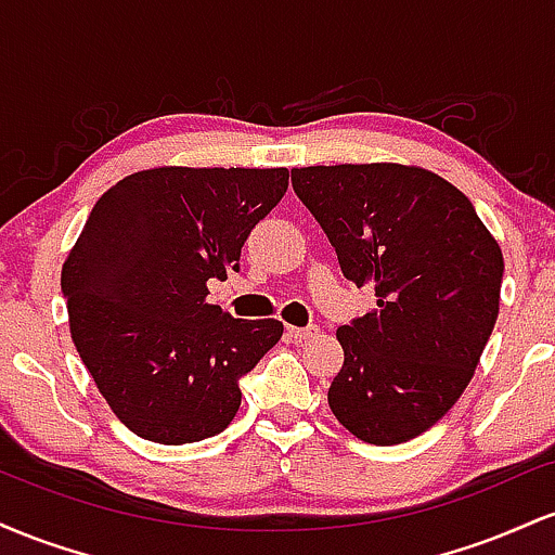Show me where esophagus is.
I'll return each mask as SVG.
<instances>
[{
	"label": "esophagus",
	"mask_w": 555,
	"mask_h": 555,
	"mask_svg": "<svg viewBox=\"0 0 555 555\" xmlns=\"http://www.w3.org/2000/svg\"><path fill=\"white\" fill-rule=\"evenodd\" d=\"M286 334L292 336L295 341H305V339H313V336H318V326H286Z\"/></svg>",
	"instance_id": "obj_1"
}]
</instances>
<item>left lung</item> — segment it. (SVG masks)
<instances>
[{
  "label": "left lung",
  "mask_w": 555,
  "mask_h": 555,
  "mask_svg": "<svg viewBox=\"0 0 555 555\" xmlns=\"http://www.w3.org/2000/svg\"><path fill=\"white\" fill-rule=\"evenodd\" d=\"M292 188L375 308L336 331L328 406L360 441L404 443L473 380L499 318L503 256L462 190L404 164L292 169Z\"/></svg>",
  "instance_id": "obj_1"
}]
</instances>
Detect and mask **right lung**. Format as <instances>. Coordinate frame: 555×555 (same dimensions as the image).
I'll return each instance as SVG.
<instances>
[{
  "label": "right lung",
  "instance_id": "obj_1",
  "mask_svg": "<svg viewBox=\"0 0 555 555\" xmlns=\"http://www.w3.org/2000/svg\"><path fill=\"white\" fill-rule=\"evenodd\" d=\"M289 171L156 167L95 201L62 266L69 334L95 388L145 441L216 436L240 410V378L282 339L208 302V279L240 271L250 229Z\"/></svg>",
  "mask_w": 555,
  "mask_h": 555
}]
</instances>
